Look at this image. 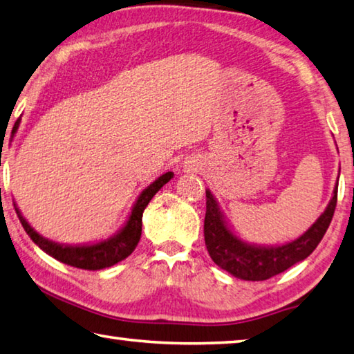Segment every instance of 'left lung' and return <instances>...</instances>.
<instances>
[{
	"label": "left lung",
	"mask_w": 354,
	"mask_h": 354,
	"mask_svg": "<svg viewBox=\"0 0 354 354\" xmlns=\"http://www.w3.org/2000/svg\"><path fill=\"white\" fill-rule=\"evenodd\" d=\"M336 203L337 183L325 212L301 236L280 245H259L245 243L228 227L218 201L212 191L207 189V213L203 222L207 250L213 261L233 277L245 281L269 280L311 255L331 224Z\"/></svg>",
	"instance_id": "1"
}]
</instances>
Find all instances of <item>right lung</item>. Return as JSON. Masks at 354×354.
Listing matches in <instances>:
<instances>
[{"label":"right lung","mask_w":354,"mask_h":354,"mask_svg":"<svg viewBox=\"0 0 354 354\" xmlns=\"http://www.w3.org/2000/svg\"><path fill=\"white\" fill-rule=\"evenodd\" d=\"M20 126V120L15 122L14 130ZM174 177V172H166L163 176H160L157 180L152 182L147 188L141 191L138 199L133 203L132 212L129 214V219L126 224L122 225L120 232H116L113 236L109 239L99 241L95 244H84V245H70V244H59L54 241H49L43 238L40 233H37L32 227L28 224V221L23 218L20 209L17 208V203L14 202L15 212L18 219H20L21 225L29 238L40 247V249L48 253L49 257L57 259V261L73 266L77 269L85 270H101L105 268H110L116 263L126 259L130 253L135 250V247L138 245V241L141 238V225H142V212L147 207V203L151 202L152 197L158 193L163 185L171 180Z\"/></svg>","instance_id":"right-lung-1"}]
</instances>
